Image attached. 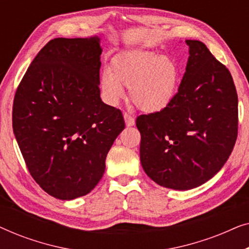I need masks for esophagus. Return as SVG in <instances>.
Instances as JSON below:
<instances>
[{"instance_id": "1", "label": "esophagus", "mask_w": 249, "mask_h": 249, "mask_svg": "<svg viewBox=\"0 0 249 249\" xmlns=\"http://www.w3.org/2000/svg\"><path fill=\"white\" fill-rule=\"evenodd\" d=\"M124 121H125V125H128V127H131V125L135 124V118L132 117L130 113H128V112H124Z\"/></svg>"}]
</instances>
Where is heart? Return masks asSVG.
I'll return each instance as SVG.
<instances>
[{
	"label": "heart",
	"mask_w": 249,
	"mask_h": 249,
	"mask_svg": "<svg viewBox=\"0 0 249 249\" xmlns=\"http://www.w3.org/2000/svg\"><path fill=\"white\" fill-rule=\"evenodd\" d=\"M101 74L102 94L110 104L124 97V87L139 110L153 113L171 103L178 89L179 69L175 61L149 51L122 54Z\"/></svg>",
	"instance_id": "b5f03b06"
}]
</instances>
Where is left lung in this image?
<instances>
[{
    "mask_svg": "<svg viewBox=\"0 0 249 249\" xmlns=\"http://www.w3.org/2000/svg\"><path fill=\"white\" fill-rule=\"evenodd\" d=\"M189 59L171 103L136 119L142 169L160 186L203 185L229 159L238 136V96L228 68L199 40H186Z\"/></svg>",
    "mask_w": 249,
    "mask_h": 249,
    "instance_id": "obj_1",
    "label": "left lung"
}]
</instances>
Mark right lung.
Returning <instances> with one entry per match:
<instances>
[{
  "mask_svg": "<svg viewBox=\"0 0 249 249\" xmlns=\"http://www.w3.org/2000/svg\"><path fill=\"white\" fill-rule=\"evenodd\" d=\"M100 38L51 39L16 90L12 127L40 188L73 199L95 188L124 129L121 111L101 100Z\"/></svg>",
  "mask_w": 249,
  "mask_h": 249,
  "instance_id": "1",
  "label": "right lung"
}]
</instances>
